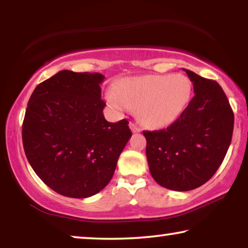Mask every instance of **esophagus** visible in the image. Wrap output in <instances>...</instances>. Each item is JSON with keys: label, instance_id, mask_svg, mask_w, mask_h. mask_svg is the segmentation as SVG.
<instances>
[{"label": "esophagus", "instance_id": "34e87169", "mask_svg": "<svg viewBox=\"0 0 248 248\" xmlns=\"http://www.w3.org/2000/svg\"><path fill=\"white\" fill-rule=\"evenodd\" d=\"M130 128L132 130V132H133V133H139V132H141V128L134 123H130Z\"/></svg>", "mask_w": 248, "mask_h": 248}]
</instances>
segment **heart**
<instances>
[{
  "mask_svg": "<svg viewBox=\"0 0 248 248\" xmlns=\"http://www.w3.org/2000/svg\"><path fill=\"white\" fill-rule=\"evenodd\" d=\"M192 82L181 73L124 78L106 93L117 109L137 107L139 121L152 130L170 126L184 114L192 98Z\"/></svg>",
  "mask_w": 248,
  "mask_h": 248,
  "instance_id": "b5f03b06",
  "label": "heart"
}]
</instances>
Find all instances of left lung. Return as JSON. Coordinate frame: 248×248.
Wrapping results in <instances>:
<instances>
[{
	"label": "left lung",
	"instance_id": "1",
	"mask_svg": "<svg viewBox=\"0 0 248 248\" xmlns=\"http://www.w3.org/2000/svg\"><path fill=\"white\" fill-rule=\"evenodd\" d=\"M194 97L184 114L165 130L144 131L151 176L162 187L191 191L218 170L232 142L233 113L222 88L183 69Z\"/></svg>",
	"mask_w": 248,
	"mask_h": 248
}]
</instances>
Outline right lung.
Here are the masks:
<instances>
[{"label": "right lung", "mask_w": 248, "mask_h": 248, "mask_svg": "<svg viewBox=\"0 0 248 248\" xmlns=\"http://www.w3.org/2000/svg\"><path fill=\"white\" fill-rule=\"evenodd\" d=\"M104 79L100 73L60 71L35 88L27 107V159L48 187L67 198H89L106 187L132 137L126 120H105Z\"/></svg>", "instance_id": "1"}]
</instances>
